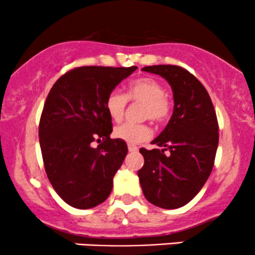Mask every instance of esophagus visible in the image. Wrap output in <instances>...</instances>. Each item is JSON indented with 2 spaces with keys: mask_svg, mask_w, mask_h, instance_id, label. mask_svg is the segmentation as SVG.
Here are the masks:
<instances>
[{
  "mask_svg": "<svg viewBox=\"0 0 255 255\" xmlns=\"http://www.w3.org/2000/svg\"><path fill=\"white\" fill-rule=\"evenodd\" d=\"M137 150H139V148H137L136 146H134V145H128V151H129V152H136Z\"/></svg>",
  "mask_w": 255,
  "mask_h": 255,
  "instance_id": "obj_1",
  "label": "esophagus"
}]
</instances>
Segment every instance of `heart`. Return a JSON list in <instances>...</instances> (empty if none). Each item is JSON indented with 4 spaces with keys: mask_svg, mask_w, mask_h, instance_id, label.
<instances>
[{
    "mask_svg": "<svg viewBox=\"0 0 255 255\" xmlns=\"http://www.w3.org/2000/svg\"><path fill=\"white\" fill-rule=\"evenodd\" d=\"M127 99L144 104L142 116L153 122H163L168 119L171 110L170 99L165 95L164 86L153 78H139L130 81L127 93L111 91L105 99V110L114 121H121L125 115ZM114 135L129 144H136L148 139L151 129L146 125L124 124L114 130Z\"/></svg>",
    "mask_w": 255,
    "mask_h": 255,
    "instance_id": "obj_1",
    "label": "heart"
}]
</instances>
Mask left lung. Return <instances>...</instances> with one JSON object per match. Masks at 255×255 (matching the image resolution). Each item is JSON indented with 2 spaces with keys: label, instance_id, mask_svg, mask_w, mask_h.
Segmentation results:
<instances>
[{
  "label": "left lung",
  "instance_id": "8db88e82",
  "mask_svg": "<svg viewBox=\"0 0 255 255\" xmlns=\"http://www.w3.org/2000/svg\"><path fill=\"white\" fill-rule=\"evenodd\" d=\"M142 71L168 81L174 111L164 130L151 142L160 148H140L145 163L137 176L151 204L178 209L198 194L211 174L219 139L217 116L206 89L188 71L171 64Z\"/></svg>",
  "mask_w": 255,
  "mask_h": 255
}]
</instances>
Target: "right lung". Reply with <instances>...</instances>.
<instances>
[{
    "label": "right lung",
    "mask_w": 255,
    "mask_h": 255,
    "mask_svg": "<svg viewBox=\"0 0 255 255\" xmlns=\"http://www.w3.org/2000/svg\"><path fill=\"white\" fill-rule=\"evenodd\" d=\"M137 67L86 66L62 75L51 87L39 122L46 175L63 201L92 209L110 195L127 156L124 140L110 139L113 124L105 99ZM102 140L97 149L90 145Z\"/></svg>",
    "instance_id": "1"
}]
</instances>
